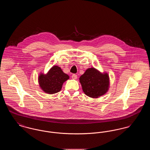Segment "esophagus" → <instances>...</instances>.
Returning a JSON list of instances; mask_svg holds the SVG:
<instances>
[{
  "label": "esophagus",
  "mask_w": 150,
  "mask_h": 150,
  "mask_svg": "<svg viewBox=\"0 0 150 150\" xmlns=\"http://www.w3.org/2000/svg\"><path fill=\"white\" fill-rule=\"evenodd\" d=\"M72 79H74V80H76V79H77V78H78V76H77V75H76V74H73V75H72Z\"/></svg>",
  "instance_id": "1"
}]
</instances>
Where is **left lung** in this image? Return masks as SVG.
<instances>
[{
    "mask_svg": "<svg viewBox=\"0 0 150 150\" xmlns=\"http://www.w3.org/2000/svg\"><path fill=\"white\" fill-rule=\"evenodd\" d=\"M79 81L85 94L93 98H97L105 95L110 85L108 73L101 72L94 67L86 69L80 77Z\"/></svg>",
    "mask_w": 150,
    "mask_h": 150,
    "instance_id": "8db88e82",
    "label": "left lung"
}]
</instances>
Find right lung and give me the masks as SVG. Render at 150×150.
<instances>
[{"mask_svg": "<svg viewBox=\"0 0 150 150\" xmlns=\"http://www.w3.org/2000/svg\"><path fill=\"white\" fill-rule=\"evenodd\" d=\"M69 78V76L64 73L60 67L53 66L47 74L40 72L38 83L43 92L52 94L59 92L64 82Z\"/></svg>", "mask_w": 150, "mask_h": 150, "instance_id": "right-lung-1", "label": "right lung"}]
</instances>
